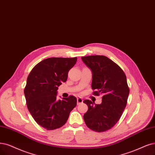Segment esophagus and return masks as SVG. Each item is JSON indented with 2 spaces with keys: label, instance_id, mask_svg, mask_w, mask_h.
Returning <instances> with one entry per match:
<instances>
[{
  "label": "esophagus",
  "instance_id": "34e87169",
  "mask_svg": "<svg viewBox=\"0 0 155 155\" xmlns=\"http://www.w3.org/2000/svg\"><path fill=\"white\" fill-rule=\"evenodd\" d=\"M77 105L81 104H82V103L83 102V100L81 98H77Z\"/></svg>",
  "mask_w": 155,
  "mask_h": 155
}]
</instances>
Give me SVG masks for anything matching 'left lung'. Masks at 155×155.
Here are the masks:
<instances>
[{
	"instance_id": "obj_1",
	"label": "left lung",
	"mask_w": 155,
	"mask_h": 155,
	"mask_svg": "<svg viewBox=\"0 0 155 155\" xmlns=\"http://www.w3.org/2000/svg\"><path fill=\"white\" fill-rule=\"evenodd\" d=\"M81 59L92 71L91 87L96 91L93 94L103 95L101 104L84 101L88 107L84 120L89 128L96 132L107 131L117 123L127 105L130 93L127 77L122 69L106 56L91 55Z\"/></svg>"
}]
</instances>
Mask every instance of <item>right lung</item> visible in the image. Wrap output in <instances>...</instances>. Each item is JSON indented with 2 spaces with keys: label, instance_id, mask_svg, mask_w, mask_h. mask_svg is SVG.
<instances>
[{
  "label": "right lung",
  "instance_id": "obj_1",
  "mask_svg": "<svg viewBox=\"0 0 155 155\" xmlns=\"http://www.w3.org/2000/svg\"><path fill=\"white\" fill-rule=\"evenodd\" d=\"M77 57H51L43 60L31 70L27 79L24 94L27 106L36 122L48 130L64 125L77 105V98L70 96L57 100V89L68 78Z\"/></svg>",
  "mask_w": 155,
  "mask_h": 155
}]
</instances>
